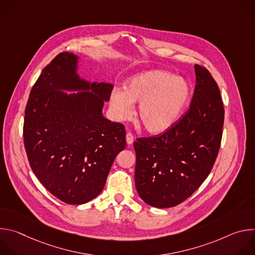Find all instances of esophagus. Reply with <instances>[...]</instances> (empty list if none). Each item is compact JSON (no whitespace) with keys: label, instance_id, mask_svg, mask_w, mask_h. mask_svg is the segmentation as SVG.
<instances>
[{"label":"esophagus","instance_id":"esophagus-1","mask_svg":"<svg viewBox=\"0 0 255 255\" xmlns=\"http://www.w3.org/2000/svg\"><path fill=\"white\" fill-rule=\"evenodd\" d=\"M133 141H134V136H133V134L130 133V132H128V133L126 134V142H127V144H128V145H131V144L133 143Z\"/></svg>","mask_w":255,"mask_h":255}]
</instances>
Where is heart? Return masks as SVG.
Wrapping results in <instances>:
<instances>
[{"label":"heart","mask_w":255,"mask_h":255,"mask_svg":"<svg viewBox=\"0 0 255 255\" xmlns=\"http://www.w3.org/2000/svg\"><path fill=\"white\" fill-rule=\"evenodd\" d=\"M190 94L185 80L165 70H150L129 79L125 91L114 89L110 109L116 120L125 121L133 114V104L139 103V122L149 133L157 134L177 121L188 105Z\"/></svg>","instance_id":"obj_1"}]
</instances>
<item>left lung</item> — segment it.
Listing matches in <instances>:
<instances>
[{
  "instance_id": "left-lung-1",
  "label": "left lung",
  "mask_w": 255,
  "mask_h": 255,
  "mask_svg": "<svg viewBox=\"0 0 255 255\" xmlns=\"http://www.w3.org/2000/svg\"><path fill=\"white\" fill-rule=\"evenodd\" d=\"M196 86L188 111L159 135L137 138L135 185L140 198L170 208L191 197L208 177L220 149L224 106L219 87L196 64Z\"/></svg>"
}]
</instances>
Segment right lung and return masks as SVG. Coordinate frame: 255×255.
Wrapping results in <instances>:
<instances>
[{
    "label": "right lung",
    "mask_w": 255,
    "mask_h": 255,
    "mask_svg": "<svg viewBox=\"0 0 255 255\" xmlns=\"http://www.w3.org/2000/svg\"><path fill=\"white\" fill-rule=\"evenodd\" d=\"M77 56L61 52L42 70L29 95L23 125L30 166L43 187L69 205L100 195L117 154L126 146L121 123L102 114L113 86L81 80ZM92 89L67 96L59 90Z\"/></svg>",
    "instance_id": "1"
}]
</instances>
